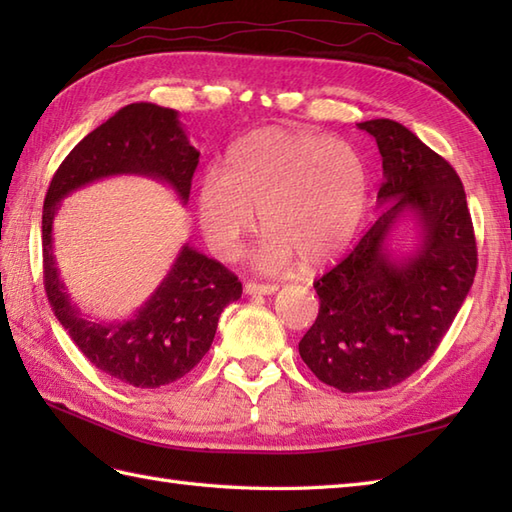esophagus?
<instances>
[{
	"mask_svg": "<svg viewBox=\"0 0 512 512\" xmlns=\"http://www.w3.org/2000/svg\"><path fill=\"white\" fill-rule=\"evenodd\" d=\"M279 290L277 284H257V281H248V284L244 286V292L250 297L255 295H275V292Z\"/></svg>",
	"mask_w": 512,
	"mask_h": 512,
	"instance_id": "1",
	"label": "esophagus"
}]
</instances>
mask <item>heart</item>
Wrapping results in <instances>:
<instances>
[{
	"instance_id": "1",
	"label": "heart",
	"mask_w": 512,
	"mask_h": 512,
	"mask_svg": "<svg viewBox=\"0 0 512 512\" xmlns=\"http://www.w3.org/2000/svg\"><path fill=\"white\" fill-rule=\"evenodd\" d=\"M369 195L367 167L345 140L299 129L262 127L228 149L224 171L209 169L195 193L200 231L215 257L231 262L255 231L266 273L332 262L350 246Z\"/></svg>"
}]
</instances>
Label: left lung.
Segmentation results:
<instances>
[{"label": "left lung", "instance_id": "left-lung-1", "mask_svg": "<svg viewBox=\"0 0 512 512\" xmlns=\"http://www.w3.org/2000/svg\"><path fill=\"white\" fill-rule=\"evenodd\" d=\"M383 156L380 213L339 264L314 281L319 314L299 354L343 394L396 387L429 361L473 286L477 246L462 180L447 160L389 118L358 123ZM405 210L421 244L396 260L386 237Z\"/></svg>", "mask_w": 512, "mask_h": 512}]
</instances>
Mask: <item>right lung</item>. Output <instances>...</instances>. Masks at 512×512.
Masks as SVG:
<instances>
[{"label": "right lung", "mask_w": 512, "mask_h": 512, "mask_svg": "<svg viewBox=\"0 0 512 512\" xmlns=\"http://www.w3.org/2000/svg\"><path fill=\"white\" fill-rule=\"evenodd\" d=\"M198 162L200 151L182 132L178 112L154 103H132L85 136L65 156L48 187L41 217L48 301L83 356L118 383L156 389L189 374L209 352L222 310L242 297V281L187 244L132 319L88 321L72 306L54 264V215L65 195L118 173L167 182L187 202Z\"/></svg>", "instance_id": "right-lung-1"}]
</instances>
